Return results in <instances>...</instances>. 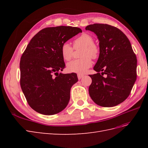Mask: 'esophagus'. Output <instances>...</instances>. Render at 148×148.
I'll return each mask as SVG.
<instances>
[{
  "label": "esophagus",
  "instance_id": "obj_1",
  "mask_svg": "<svg viewBox=\"0 0 148 148\" xmlns=\"http://www.w3.org/2000/svg\"><path fill=\"white\" fill-rule=\"evenodd\" d=\"M77 76H78V78L79 79H80L84 77V75H82V74H78Z\"/></svg>",
  "mask_w": 148,
  "mask_h": 148
}]
</instances>
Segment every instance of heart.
<instances>
[{"label": "heart", "mask_w": 148, "mask_h": 148, "mask_svg": "<svg viewBox=\"0 0 148 148\" xmlns=\"http://www.w3.org/2000/svg\"><path fill=\"white\" fill-rule=\"evenodd\" d=\"M75 49L82 48L81 56L83 58L76 59L68 63L67 70L70 73L78 74L84 73L92 66V59H95L99 54V47L94 42V39L91 34L84 33L75 39L73 47L69 42H64L61 47L62 58L66 60H70L73 57Z\"/></svg>", "instance_id": "obj_1"}]
</instances>
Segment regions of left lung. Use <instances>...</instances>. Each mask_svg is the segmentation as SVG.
I'll return each instance as SVG.
<instances>
[{
    "label": "left lung",
    "mask_w": 148,
    "mask_h": 148,
    "mask_svg": "<svg viewBox=\"0 0 148 148\" xmlns=\"http://www.w3.org/2000/svg\"><path fill=\"white\" fill-rule=\"evenodd\" d=\"M85 29L95 33L99 41V59L94 66L97 73L89 75V95L100 106H117L128 97L135 83L136 56L127 36L115 26L95 23Z\"/></svg>",
    "instance_id": "obj_1"
}]
</instances>
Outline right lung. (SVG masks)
<instances>
[{"label":"right lung","mask_w":148,"mask_h":148,"mask_svg":"<svg viewBox=\"0 0 148 148\" xmlns=\"http://www.w3.org/2000/svg\"><path fill=\"white\" fill-rule=\"evenodd\" d=\"M82 32L71 26L44 28L31 39L22 54L20 86L28 104L37 112L56 114L68 105L70 89L78 78L75 73H59L65 67L61 47Z\"/></svg>","instance_id":"right-lung-1"}]
</instances>
